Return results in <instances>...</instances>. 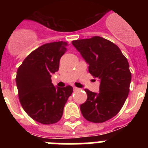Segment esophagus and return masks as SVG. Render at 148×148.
<instances>
[{"label":"esophagus","mask_w":148,"mask_h":148,"mask_svg":"<svg viewBox=\"0 0 148 148\" xmlns=\"http://www.w3.org/2000/svg\"><path fill=\"white\" fill-rule=\"evenodd\" d=\"M80 90V89L78 88V87H73V90H74V91H78V90Z\"/></svg>","instance_id":"34e87169"}]
</instances>
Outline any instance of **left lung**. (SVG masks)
<instances>
[{
	"label": "left lung",
	"instance_id": "obj_1",
	"mask_svg": "<svg viewBox=\"0 0 148 148\" xmlns=\"http://www.w3.org/2000/svg\"><path fill=\"white\" fill-rule=\"evenodd\" d=\"M72 44L88 64L89 73L100 81L98 93L84 90L87 99L80 105L82 116L91 122H104L119 112L127 98L131 82L127 59L118 46L99 36Z\"/></svg>",
	"mask_w": 148,
	"mask_h": 148
}]
</instances>
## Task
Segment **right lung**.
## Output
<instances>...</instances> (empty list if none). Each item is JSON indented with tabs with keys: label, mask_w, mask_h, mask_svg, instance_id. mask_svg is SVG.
<instances>
[{
	"label": "right lung",
	"mask_w": 148,
	"mask_h": 148,
	"mask_svg": "<svg viewBox=\"0 0 148 148\" xmlns=\"http://www.w3.org/2000/svg\"><path fill=\"white\" fill-rule=\"evenodd\" d=\"M64 41L49 43L32 51L18 69L16 85L23 109L32 119L44 125L58 122L73 87H55L52 75L59 69L66 50Z\"/></svg>",
	"instance_id": "1"
}]
</instances>
